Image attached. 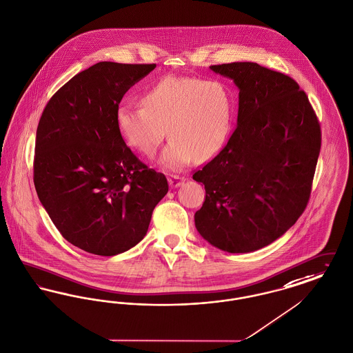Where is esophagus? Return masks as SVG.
<instances>
[{"label": "esophagus", "mask_w": 353, "mask_h": 353, "mask_svg": "<svg viewBox=\"0 0 353 353\" xmlns=\"http://www.w3.org/2000/svg\"><path fill=\"white\" fill-rule=\"evenodd\" d=\"M185 181V178H181V176H176V175H172V176L168 178V183H170L171 188H176V187L183 185Z\"/></svg>", "instance_id": "esophagus-1"}]
</instances>
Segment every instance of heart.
Listing matches in <instances>:
<instances>
[{
	"instance_id": "b5f03b06",
	"label": "heart",
	"mask_w": 353,
	"mask_h": 353,
	"mask_svg": "<svg viewBox=\"0 0 353 353\" xmlns=\"http://www.w3.org/2000/svg\"><path fill=\"white\" fill-rule=\"evenodd\" d=\"M143 106L121 105L117 128L131 149L151 158L171 137L161 165L182 170L194 159L208 162L225 146L234 125L235 99L216 79L166 75L142 95Z\"/></svg>"
}]
</instances>
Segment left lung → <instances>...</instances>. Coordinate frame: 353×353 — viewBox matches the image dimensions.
Wrapping results in <instances>:
<instances>
[{
    "mask_svg": "<svg viewBox=\"0 0 353 353\" xmlns=\"http://www.w3.org/2000/svg\"><path fill=\"white\" fill-rule=\"evenodd\" d=\"M210 69L239 89L238 126L224 149L192 175L205 190L195 227L222 251L252 252L285 234L305 210L320 125L291 77L255 62Z\"/></svg>",
    "mask_w": 353,
    "mask_h": 353,
    "instance_id": "obj_1",
    "label": "left lung"
}]
</instances>
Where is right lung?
<instances>
[{
  "label": "right lung",
  "mask_w": 353,
  "mask_h": 353,
  "mask_svg": "<svg viewBox=\"0 0 353 353\" xmlns=\"http://www.w3.org/2000/svg\"><path fill=\"white\" fill-rule=\"evenodd\" d=\"M155 66L98 62L52 97L38 123V199L61 235L94 255L138 244L168 194L166 176L137 158L115 121L123 95Z\"/></svg>",
  "instance_id": "1"
}]
</instances>
